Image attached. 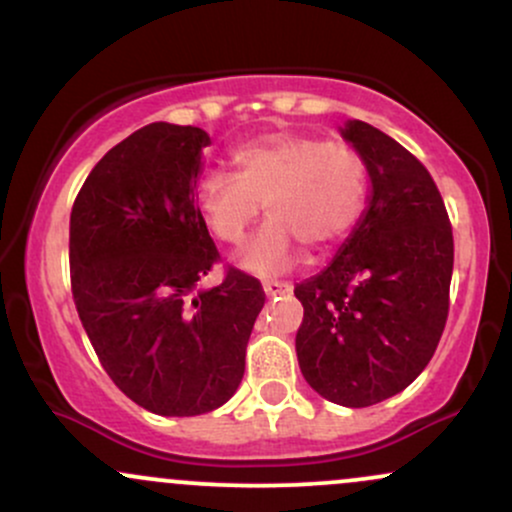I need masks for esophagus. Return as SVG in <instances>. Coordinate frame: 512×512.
<instances>
[{
	"label": "esophagus",
	"instance_id": "1",
	"mask_svg": "<svg viewBox=\"0 0 512 512\" xmlns=\"http://www.w3.org/2000/svg\"><path fill=\"white\" fill-rule=\"evenodd\" d=\"M289 289H291V286L281 284V281H267V284H264V296L274 298V296H279V293H286Z\"/></svg>",
	"mask_w": 512,
	"mask_h": 512
}]
</instances>
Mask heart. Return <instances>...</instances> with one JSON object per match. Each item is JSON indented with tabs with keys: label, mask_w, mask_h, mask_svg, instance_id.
Here are the masks:
<instances>
[{
	"label": "heart",
	"mask_w": 512,
	"mask_h": 512,
	"mask_svg": "<svg viewBox=\"0 0 512 512\" xmlns=\"http://www.w3.org/2000/svg\"><path fill=\"white\" fill-rule=\"evenodd\" d=\"M236 175L209 170L195 199L204 226L221 243L238 245L262 204L269 219L238 255L257 276H276L298 260V239L325 252L349 236L366 209L368 166L351 144L310 134L272 132L233 149Z\"/></svg>",
	"instance_id": "heart-1"
}]
</instances>
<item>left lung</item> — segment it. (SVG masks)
Segmentation results:
<instances>
[{
    "mask_svg": "<svg viewBox=\"0 0 512 512\" xmlns=\"http://www.w3.org/2000/svg\"><path fill=\"white\" fill-rule=\"evenodd\" d=\"M368 166V207L320 274L298 284L296 354L342 407L395 397L428 366L448 320L452 228L431 173L361 120L339 127Z\"/></svg>",
    "mask_w": 512,
    "mask_h": 512,
    "instance_id": "8db88e82",
    "label": "left lung"
}]
</instances>
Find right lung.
<instances>
[{
    "mask_svg": "<svg viewBox=\"0 0 512 512\" xmlns=\"http://www.w3.org/2000/svg\"><path fill=\"white\" fill-rule=\"evenodd\" d=\"M199 127L151 122L105 154L69 219L79 320L105 373L158 416H197L236 395L245 346L264 305L260 281L228 269L197 289L219 257L197 209Z\"/></svg>",
    "mask_w": 512,
    "mask_h": 512,
    "instance_id": "right-lung-1",
    "label": "right lung"
}]
</instances>
